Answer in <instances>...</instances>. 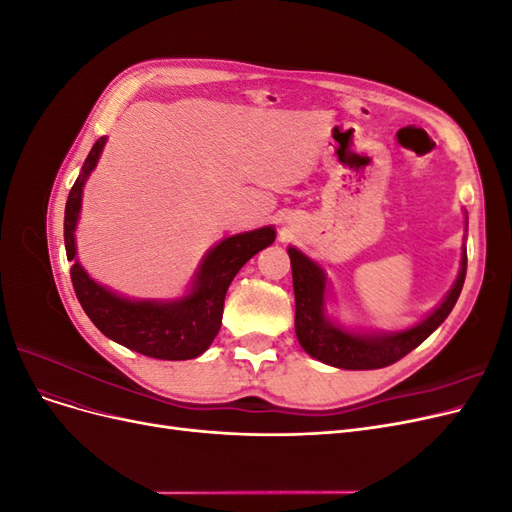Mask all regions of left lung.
<instances>
[{"mask_svg": "<svg viewBox=\"0 0 512 512\" xmlns=\"http://www.w3.org/2000/svg\"><path fill=\"white\" fill-rule=\"evenodd\" d=\"M290 267H292V286H294V331H297L299 344L314 359L339 367V369H380L404 359L418 344L436 331L440 324L451 314L459 292L463 288L468 269V254L463 250L461 269L453 290L436 312L429 314L416 327L391 333V335H354L344 329H337L324 316V273L294 247H288Z\"/></svg>", "mask_w": 512, "mask_h": 512, "instance_id": "8db88e82", "label": "left lung"}]
</instances>
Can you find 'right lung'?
Segmentation results:
<instances>
[{
    "mask_svg": "<svg viewBox=\"0 0 512 512\" xmlns=\"http://www.w3.org/2000/svg\"><path fill=\"white\" fill-rule=\"evenodd\" d=\"M106 138H98L68 194L64 239L68 260H74V228L79 220L83 185L96 168ZM275 241L271 226L224 239L207 254L196 275L194 290L173 303L130 301L102 288L83 271L79 262L70 267V280L81 307L96 327L113 342L134 352L164 361H185L203 354L222 327L224 299L232 277L260 250Z\"/></svg>",
    "mask_w": 512,
    "mask_h": 512,
    "instance_id": "right-lung-1",
    "label": "right lung"
}]
</instances>
